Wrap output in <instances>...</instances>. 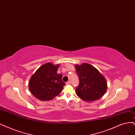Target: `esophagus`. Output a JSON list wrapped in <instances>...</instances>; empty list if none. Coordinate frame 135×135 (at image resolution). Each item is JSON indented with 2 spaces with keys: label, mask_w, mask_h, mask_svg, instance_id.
<instances>
[{
  "label": "esophagus",
  "mask_w": 135,
  "mask_h": 135,
  "mask_svg": "<svg viewBox=\"0 0 135 135\" xmlns=\"http://www.w3.org/2000/svg\"><path fill=\"white\" fill-rule=\"evenodd\" d=\"M66 83L67 85H69V84H71V82L70 81H68Z\"/></svg>",
  "instance_id": "obj_1"
}]
</instances>
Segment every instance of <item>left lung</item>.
<instances>
[{
    "label": "left lung",
    "instance_id": "1",
    "mask_svg": "<svg viewBox=\"0 0 135 135\" xmlns=\"http://www.w3.org/2000/svg\"><path fill=\"white\" fill-rule=\"evenodd\" d=\"M79 83L76 89L77 95L86 101H94L105 93L107 83L105 78L92 65L84 63L75 65Z\"/></svg>",
    "mask_w": 135,
    "mask_h": 135
}]
</instances>
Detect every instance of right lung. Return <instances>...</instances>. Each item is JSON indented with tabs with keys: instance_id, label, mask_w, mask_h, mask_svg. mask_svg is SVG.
<instances>
[{
	"instance_id": "1",
	"label": "right lung",
	"mask_w": 135,
	"mask_h": 135,
	"mask_svg": "<svg viewBox=\"0 0 135 135\" xmlns=\"http://www.w3.org/2000/svg\"><path fill=\"white\" fill-rule=\"evenodd\" d=\"M59 66L47 63L33 74L28 86L34 97L41 101H49L62 92L66 83L62 80V74L57 73Z\"/></svg>"
}]
</instances>
